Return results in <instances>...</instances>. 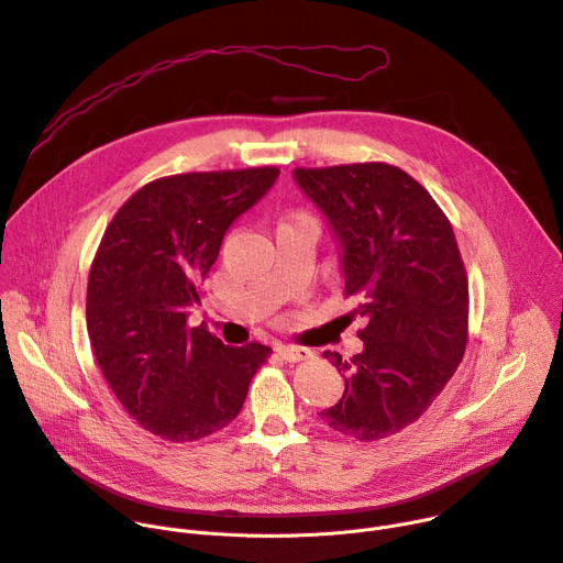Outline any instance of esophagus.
<instances>
[{
    "instance_id": "34e87169",
    "label": "esophagus",
    "mask_w": 563,
    "mask_h": 563,
    "mask_svg": "<svg viewBox=\"0 0 563 563\" xmlns=\"http://www.w3.org/2000/svg\"><path fill=\"white\" fill-rule=\"evenodd\" d=\"M276 352H278L280 360H285L289 364L308 362V360H312V354H314L310 347H298V345H278Z\"/></svg>"
}]
</instances>
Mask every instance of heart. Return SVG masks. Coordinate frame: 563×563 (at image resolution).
Segmentation results:
<instances>
[{
    "instance_id": "obj_1",
    "label": "heart",
    "mask_w": 563,
    "mask_h": 563,
    "mask_svg": "<svg viewBox=\"0 0 563 563\" xmlns=\"http://www.w3.org/2000/svg\"><path fill=\"white\" fill-rule=\"evenodd\" d=\"M298 220H312L308 213H298L296 218H294V222H298Z\"/></svg>"
}]
</instances>
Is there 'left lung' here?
<instances>
[{"mask_svg":"<svg viewBox=\"0 0 563 563\" xmlns=\"http://www.w3.org/2000/svg\"><path fill=\"white\" fill-rule=\"evenodd\" d=\"M294 177L332 224L345 296L360 298L356 314L368 321L352 360L323 352L345 390L321 420L360 442L388 438L420 420L467 347L470 283L451 222L390 164L296 168Z\"/></svg>","mask_w":563,"mask_h":563,"instance_id":"8db88e82","label":"left lung"}]
</instances>
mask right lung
Masks as SVG:
<instances>
[{
	"label": "right lung",
	"mask_w": 563,
	"mask_h": 563,
	"mask_svg": "<svg viewBox=\"0 0 563 563\" xmlns=\"http://www.w3.org/2000/svg\"><path fill=\"white\" fill-rule=\"evenodd\" d=\"M280 175L274 166L170 175L139 188L112 218L87 280L96 364L152 435L195 442L238 418L272 347H229L188 328L227 229Z\"/></svg>",
	"instance_id": "obj_1"
}]
</instances>
